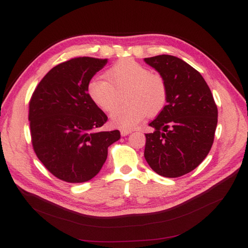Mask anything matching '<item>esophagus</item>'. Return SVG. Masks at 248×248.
Returning <instances> with one entry per match:
<instances>
[{
  "instance_id": "esophagus-1",
  "label": "esophagus",
  "mask_w": 248,
  "mask_h": 248,
  "mask_svg": "<svg viewBox=\"0 0 248 248\" xmlns=\"http://www.w3.org/2000/svg\"><path fill=\"white\" fill-rule=\"evenodd\" d=\"M120 133H121V135H123V136H127L128 134H130V133H131V130L123 129V130H120Z\"/></svg>"
}]
</instances>
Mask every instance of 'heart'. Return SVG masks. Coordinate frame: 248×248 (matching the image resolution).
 Returning <instances> with one entry per match:
<instances>
[{"label":"heart","instance_id":"obj_1","mask_svg":"<svg viewBox=\"0 0 248 248\" xmlns=\"http://www.w3.org/2000/svg\"><path fill=\"white\" fill-rule=\"evenodd\" d=\"M107 78H93L87 92L92 101L107 113L112 112L125 93L127 102L110 114V123L115 127L131 129L146 115L155 117L166 107L168 85L165 78L132 59L115 62L107 71Z\"/></svg>","mask_w":248,"mask_h":248}]
</instances>
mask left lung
<instances>
[{"label": "left lung", "mask_w": 248, "mask_h": 248, "mask_svg": "<svg viewBox=\"0 0 248 248\" xmlns=\"http://www.w3.org/2000/svg\"><path fill=\"white\" fill-rule=\"evenodd\" d=\"M165 78V108L149 124L145 159L160 176L181 177L195 170L211 150L217 125V107L208 84L187 62L172 55L145 59Z\"/></svg>", "instance_id": "8db88e82"}]
</instances>
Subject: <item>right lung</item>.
I'll return each mask as SVG.
<instances>
[{"mask_svg": "<svg viewBox=\"0 0 248 248\" xmlns=\"http://www.w3.org/2000/svg\"><path fill=\"white\" fill-rule=\"evenodd\" d=\"M108 60L76 57L53 67L31 94L29 120L37 157L52 175L86 182L101 170L118 130L96 131L108 116L88 96L87 85Z\"/></svg>", "mask_w": 248, "mask_h": 248, "instance_id": "1", "label": "right lung"}]
</instances>
